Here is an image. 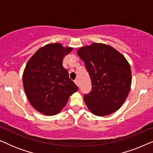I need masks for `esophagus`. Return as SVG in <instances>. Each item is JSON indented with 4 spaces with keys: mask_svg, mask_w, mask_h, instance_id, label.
<instances>
[{
    "mask_svg": "<svg viewBox=\"0 0 153 153\" xmlns=\"http://www.w3.org/2000/svg\"><path fill=\"white\" fill-rule=\"evenodd\" d=\"M74 83H75V84H76L77 86L79 87V80L78 79H76V80L74 81Z\"/></svg>",
    "mask_w": 153,
    "mask_h": 153,
    "instance_id": "34e87169",
    "label": "esophagus"
}]
</instances>
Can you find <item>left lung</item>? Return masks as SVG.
<instances>
[{"instance_id": "obj_1", "label": "left lung", "mask_w": 153, "mask_h": 153, "mask_svg": "<svg viewBox=\"0 0 153 153\" xmlns=\"http://www.w3.org/2000/svg\"><path fill=\"white\" fill-rule=\"evenodd\" d=\"M92 81V91L83 99L92 114L106 116L116 112L127 99L131 71L125 56L114 47L93 43L77 50Z\"/></svg>"}]
</instances>
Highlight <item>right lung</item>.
Segmentation results:
<instances>
[{
	"mask_svg": "<svg viewBox=\"0 0 153 153\" xmlns=\"http://www.w3.org/2000/svg\"><path fill=\"white\" fill-rule=\"evenodd\" d=\"M60 43L39 48L27 62L23 85L29 102L37 111L54 116L61 111L78 87L69 77L62 60L72 51Z\"/></svg>",
	"mask_w": 153,
	"mask_h": 153,
	"instance_id": "right-lung-1",
	"label": "right lung"
}]
</instances>
